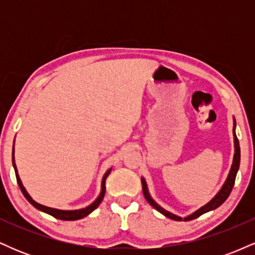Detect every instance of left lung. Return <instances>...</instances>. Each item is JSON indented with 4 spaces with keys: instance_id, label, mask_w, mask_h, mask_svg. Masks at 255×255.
I'll list each match as a JSON object with an SVG mask.
<instances>
[{
    "instance_id": "obj_1",
    "label": "left lung",
    "mask_w": 255,
    "mask_h": 255,
    "mask_svg": "<svg viewBox=\"0 0 255 255\" xmlns=\"http://www.w3.org/2000/svg\"><path fill=\"white\" fill-rule=\"evenodd\" d=\"M234 144H235V153H234V160H233V165H231V169H230V172L229 175H228V178L227 181H225L223 187L221 188V191L217 193V195H216L215 198L212 199L210 203H207L205 206L201 207V209H199L198 211H195L194 213H192L191 216H188V217H184V218H181L178 217V216H175L172 215V213L165 211L164 209H162V207L159 206V205L154 203V200L150 197V194H148V191H147V186H146V182L144 178H141V183H142V193H144V197L146 200H147V203L151 205L152 207H154V209L157 210L158 212H160L162 215H164L165 217L172 219V221H192V219H195L198 218L199 216H201L203 213H206L209 211H211V210H215L217 209L218 206H221L222 204L224 203L225 200H227L228 197L230 195L231 193V189H233L234 187V183H235V178H236V174H238V170L240 168V144H239V139L238 136H236L235 134V128H234Z\"/></svg>"
}]
</instances>
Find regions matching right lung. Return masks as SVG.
<instances>
[{
  "label": "right lung",
  "instance_id": "1",
  "mask_svg": "<svg viewBox=\"0 0 255 255\" xmlns=\"http://www.w3.org/2000/svg\"><path fill=\"white\" fill-rule=\"evenodd\" d=\"M13 153H14V148H13ZM13 166H14V170H15V176H16L17 184H19V187H20V189H21L22 194H24V197L27 199L28 203L33 205V206L36 207V209L39 210V211H43V212L48 213V215H50V216H52V217H55V218H57V219H61V221H77V219L86 217V216L90 215V213L92 212L93 210L97 209L98 205L102 203V200H103V198H104V195H105V180H107L108 175H109L110 171H111V169H109V170L105 172L103 180H102V192H101V194H99V197L96 199V200L93 201V203L91 204L90 206L85 207V209H81V210H74V211H63V210L51 209V207L44 206V205H40V204L36 203V201H34L33 199H32L30 195H28V193L26 192L25 187L22 186L21 180H20L19 175H17L15 163H14V157H13Z\"/></svg>",
  "mask_w": 255,
  "mask_h": 255
}]
</instances>
